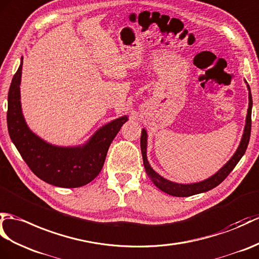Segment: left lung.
<instances>
[{
  "mask_svg": "<svg viewBox=\"0 0 259 259\" xmlns=\"http://www.w3.org/2000/svg\"><path fill=\"white\" fill-rule=\"evenodd\" d=\"M245 83L248 89V109H247V116H246V122H245V127H244V134L242 136V140H240L239 146L235 151V153L233 154V157L228 160L218 172L214 173L212 177L203 180V181L196 182V183H188V184L177 183V182L170 181V180H166L165 178L161 177L159 173L155 172L151 167V165H150L149 161H148V157H147V147H148L147 130L142 129L140 146H141L143 165H144V169H146L148 177L153 182V184L157 186V188H159L161 191H163L164 193L172 195V196H179V197L191 196L194 194L204 193V192H207L209 190L216 188V186L223 182L228 174L233 171L234 167H235L236 164L238 163V161L242 159V157L246 151V149H247L249 138H250L252 99H251L250 87L246 80H245Z\"/></svg>",
  "mask_w": 259,
  "mask_h": 259,
  "instance_id": "left-lung-1",
  "label": "left lung"
}]
</instances>
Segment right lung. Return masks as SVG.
<instances>
[{
	"label": "right lung",
	"mask_w": 259,
	"mask_h": 259,
	"mask_svg": "<svg viewBox=\"0 0 259 259\" xmlns=\"http://www.w3.org/2000/svg\"><path fill=\"white\" fill-rule=\"evenodd\" d=\"M20 67L12 79L8 97V129L12 142L36 177L59 188H79L98 176L112 140L128 121L122 116L100 127L86 143L59 147L48 143L28 128L22 112Z\"/></svg>",
	"instance_id": "add662e5"
}]
</instances>
